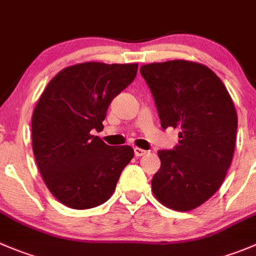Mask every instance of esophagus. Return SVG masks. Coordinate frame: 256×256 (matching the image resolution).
Returning a JSON list of instances; mask_svg holds the SVG:
<instances>
[{
    "mask_svg": "<svg viewBox=\"0 0 256 256\" xmlns=\"http://www.w3.org/2000/svg\"><path fill=\"white\" fill-rule=\"evenodd\" d=\"M134 152H135V156H138V158H140V156L145 155L146 151L142 150V148H134Z\"/></svg>",
    "mask_w": 256,
    "mask_h": 256,
    "instance_id": "esophagus-1",
    "label": "esophagus"
}]
</instances>
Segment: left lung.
Instances as JSON below:
<instances>
[{
	"mask_svg": "<svg viewBox=\"0 0 256 256\" xmlns=\"http://www.w3.org/2000/svg\"><path fill=\"white\" fill-rule=\"evenodd\" d=\"M161 128H178V145L158 150L151 180L156 199L176 212L204 204L219 190L232 164L238 115L226 88L206 66L184 60L141 66Z\"/></svg>",
	"mask_w": 256,
	"mask_h": 256,
	"instance_id": "left-lung-1",
	"label": "left lung"
}]
</instances>
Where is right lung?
Segmentation results:
<instances>
[{
  "label": "right lung",
  "instance_id": "obj_1",
  "mask_svg": "<svg viewBox=\"0 0 256 256\" xmlns=\"http://www.w3.org/2000/svg\"><path fill=\"white\" fill-rule=\"evenodd\" d=\"M138 64L84 62L60 71L32 114V150L51 194L71 209L110 199L134 158L131 146H108L104 128L108 105L138 74Z\"/></svg>",
  "mask_w": 256,
  "mask_h": 256
}]
</instances>
